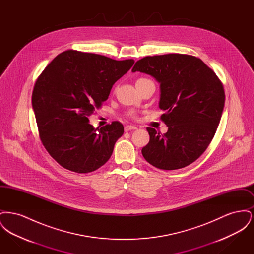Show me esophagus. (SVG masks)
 Instances as JSON below:
<instances>
[{
  "mask_svg": "<svg viewBox=\"0 0 254 254\" xmlns=\"http://www.w3.org/2000/svg\"><path fill=\"white\" fill-rule=\"evenodd\" d=\"M134 129H137V127L135 126H131V125H128V126H126L125 127V131L127 132V131H130V130H134Z\"/></svg>",
  "mask_w": 254,
  "mask_h": 254,
  "instance_id": "esophagus-1",
  "label": "esophagus"
}]
</instances>
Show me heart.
Instances as JSON below:
<instances>
[{"instance_id":"obj_1","label":"heart","mask_w":254,"mask_h":254,"mask_svg":"<svg viewBox=\"0 0 254 254\" xmlns=\"http://www.w3.org/2000/svg\"><path fill=\"white\" fill-rule=\"evenodd\" d=\"M148 81H150V80H148V79H146V78H140V79L137 80L136 84H141V83H145V82H148ZM129 115L133 116L132 113H129Z\"/></svg>"}]
</instances>
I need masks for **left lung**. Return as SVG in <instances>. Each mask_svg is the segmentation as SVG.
Returning a JSON list of instances; mask_svg holds the SVG:
<instances>
[{
	"instance_id": "1",
	"label": "left lung",
	"mask_w": 254,
	"mask_h": 254,
	"mask_svg": "<svg viewBox=\"0 0 254 254\" xmlns=\"http://www.w3.org/2000/svg\"><path fill=\"white\" fill-rule=\"evenodd\" d=\"M151 75L160 83L159 108L169 129L147 127L148 144L142 154L153 167L173 170L200 157L210 144L225 106V91L215 72L201 59L186 54L147 56L132 72Z\"/></svg>"
}]
</instances>
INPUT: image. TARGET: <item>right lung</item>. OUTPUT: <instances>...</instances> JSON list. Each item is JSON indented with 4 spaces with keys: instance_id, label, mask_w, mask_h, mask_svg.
Masks as SVG:
<instances>
[{
    "instance_id": "add662e5",
    "label": "right lung",
    "mask_w": 254,
    "mask_h": 254,
    "mask_svg": "<svg viewBox=\"0 0 254 254\" xmlns=\"http://www.w3.org/2000/svg\"><path fill=\"white\" fill-rule=\"evenodd\" d=\"M134 60L116 61L77 50L62 52L38 77L32 108L41 141L50 156L77 173L105 165L124 133L120 122L94 128L88 116L109 98Z\"/></svg>"
}]
</instances>
